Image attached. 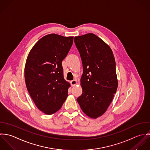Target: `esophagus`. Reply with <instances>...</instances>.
<instances>
[{"instance_id":"esophagus-1","label":"esophagus","mask_w":150,"mask_h":150,"mask_svg":"<svg viewBox=\"0 0 150 150\" xmlns=\"http://www.w3.org/2000/svg\"><path fill=\"white\" fill-rule=\"evenodd\" d=\"M71 85L72 86H75V85H76L77 84H78V82H77V81L76 80H73V81H71Z\"/></svg>"}]
</instances>
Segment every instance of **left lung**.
<instances>
[{
    "mask_svg": "<svg viewBox=\"0 0 150 150\" xmlns=\"http://www.w3.org/2000/svg\"><path fill=\"white\" fill-rule=\"evenodd\" d=\"M83 65L82 95L77 98L82 111L96 119L111 103L118 88L116 64L110 47L94 33L75 36Z\"/></svg>",
    "mask_w": 150,
    "mask_h": 150,
    "instance_id": "1",
    "label": "left lung"
}]
</instances>
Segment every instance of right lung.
Returning a JSON list of instances; mask_svg holds the SVG:
<instances>
[{
    "label": "right lung",
    "instance_id": "1",
    "mask_svg": "<svg viewBox=\"0 0 150 150\" xmlns=\"http://www.w3.org/2000/svg\"><path fill=\"white\" fill-rule=\"evenodd\" d=\"M74 36L50 33L40 38L28 55L24 76L30 97L47 115L61 108L68 96L69 82L64 78L62 61L67 56Z\"/></svg>",
    "mask_w": 150,
    "mask_h": 150
}]
</instances>
